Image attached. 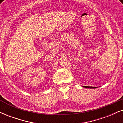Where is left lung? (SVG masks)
Returning a JSON list of instances; mask_svg holds the SVG:
<instances>
[{
	"instance_id": "obj_1",
	"label": "left lung",
	"mask_w": 123,
	"mask_h": 123,
	"mask_svg": "<svg viewBox=\"0 0 123 123\" xmlns=\"http://www.w3.org/2000/svg\"><path fill=\"white\" fill-rule=\"evenodd\" d=\"M83 87H84V88H97V87H88V86H83Z\"/></svg>"
}]
</instances>
